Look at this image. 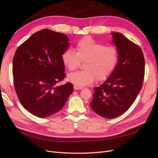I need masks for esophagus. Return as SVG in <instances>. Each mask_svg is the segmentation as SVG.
Instances as JSON below:
<instances>
[{"mask_svg": "<svg viewBox=\"0 0 158 158\" xmlns=\"http://www.w3.org/2000/svg\"><path fill=\"white\" fill-rule=\"evenodd\" d=\"M74 88L75 90H77V89H82L83 88H82V87L78 86V85H74Z\"/></svg>", "mask_w": 158, "mask_h": 158, "instance_id": "1", "label": "esophagus"}]
</instances>
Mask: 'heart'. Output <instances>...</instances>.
Wrapping results in <instances>:
<instances>
[{
  "mask_svg": "<svg viewBox=\"0 0 158 158\" xmlns=\"http://www.w3.org/2000/svg\"><path fill=\"white\" fill-rule=\"evenodd\" d=\"M118 51L115 47L106 46L91 37H85L76 44L75 51L68 49L62 54V60L70 71H74L80 66L84 70L70 74V82L80 87L92 84L97 79L102 81L112 73L118 60Z\"/></svg>",
  "mask_w": 158,
  "mask_h": 158,
  "instance_id": "heart-1",
  "label": "heart"
}]
</instances>
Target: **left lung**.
<instances>
[{"mask_svg":"<svg viewBox=\"0 0 158 158\" xmlns=\"http://www.w3.org/2000/svg\"><path fill=\"white\" fill-rule=\"evenodd\" d=\"M118 51V63L113 73L94 88L92 110L101 117L113 118L126 112L142 89L145 73L143 52L138 45L120 33H112Z\"/></svg>","mask_w":158,"mask_h":158,"instance_id":"obj_1","label":"left lung"}]
</instances>
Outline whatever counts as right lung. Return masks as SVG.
Listing matches in <instances>:
<instances>
[{
    "label": "right lung",
    "mask_w": 158,
    "mask_h": 158,
    "mask_svg": "<svg viewBox=\"0 0 158 158\" xmlns=\"http://www.w3.org/2000/svg\"><path fill=\"white\" fill-rule=\"evenodd\" d=\"M69 41L63 33L44 29L22 44L14 54V88L22 106L37 117L59 111L73 92L70 82L56 84L66 77L62 54Z\"/></svg>",
    "instance_id": "right-lung-1"
}]
</instances>
